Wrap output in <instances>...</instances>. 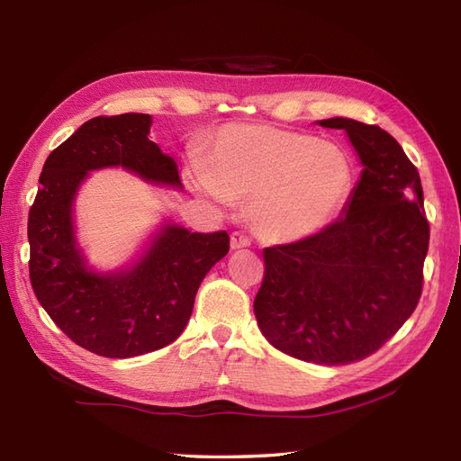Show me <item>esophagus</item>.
Listing matches in <instances>:
<instances>
[{
    "mask_svg": "<svg viewBox=\"0 0 461 461\" xmlns=\"http://www.w3.org/2000/svg\"><path fill=\"white\" fill-rule=\"evenodd\" d=\"M249 246H251V241H249V238L243 236V233H240V231L231 233V249H243Z\"/></svg>",
    "mask_w": 461,
    "mask_h": 461,
    "instance_id": "obj_1",
    "label": "esophagus"
}]
</instances>
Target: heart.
I'll return each mask as SVG.
<instances>
[{"label":"heart","mask_w":461,"mask_h":461,"mask_svg":"<svg viewBox=\"0 0 461 461\" xmlns=\"http://www.w3.org/2000/svg\"><path fill=\"white\" fill-rule=\"evenodd\" d=\"M200 192L248 202L263 240L293 243L337 218L355 188V166L340 146L269 124H230L203 156Z\"/></svg>","instance_id":"obj_1"}]
</instances>
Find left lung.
Masks as SVG:
<instances>
[{
    "label": "left lung",
    "mask_w": 461,
    "mask_h": 461,
    "mask_svg": "<svg viewBox=\"0 0 461 461\" xmlns=\"http://www.w3.org/2000/svg\"><path fill=\"white\" fill-rule=\"evenodd\" d=\"M317 124L347 132L360 178L337 221L263 249L266 277L253 311L273 347L335 366L366 358L412 315L429 225L420 174L393 136L345 116Z\"/></svg>",
    "instance_id": "1"
}]
</instances>
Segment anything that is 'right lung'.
Instances as JSON below:
<instances>
[{
	"label": "right lung",
	"mask_w": 461,
	"mask_h": 461,
	"mask_svg": "<svg viewBox=\"0 0 461 461\" xmlns=\"http://www.w3.org/2000/svg\"><path fill=\"white\" fill-rule=\"evenodd\" d=\"M150 114L96 116L57 146L39 176L29 210V277L37 301L77 345L131 358L182 335L208 271L230 251L225 231L194 233L164 218L122 267L91 266L79 243L75 202L95 170L122 168L140 180L182 190L178 166L149 139Z\"/></svg>",
	"instance_id": "1"
}]
</instances>
